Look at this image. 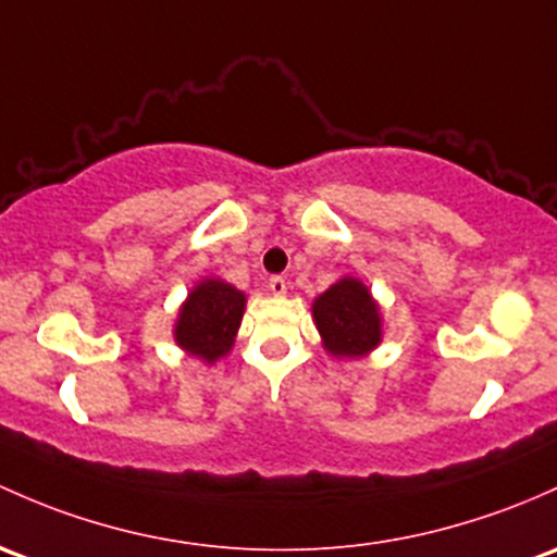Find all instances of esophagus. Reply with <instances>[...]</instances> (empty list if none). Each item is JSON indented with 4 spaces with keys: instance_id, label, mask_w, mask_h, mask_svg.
<instances>
[{
    "instance_id": "esophagus-1",
    "label": "esophagus",
    "mask_w": 557,
    "mask_h": 557,
    "mask_svg": "<svg viewBox=\"0 0 557 557\" xmlns=\"http://www.w3.org/2000/svg\"><path fill=\"white\" fill-rule=\"evenodd\" d=\"M269 290H272V296H285V294H288V280L272 277V280H269Z\"/></svg>"
}]
</instances>
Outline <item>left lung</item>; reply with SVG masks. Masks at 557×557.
I'll return each instance as SVG.
<instances>
[{
  "instance_id": "1",
  "label": "left lung",
  "mask_w": 557,
  "mask_h": 557,
  "mask_svg": "<svg viewBox=\"0 0 557 557\" xmlns=\"http://www.w3.org/2000/svg\"><path fill=\"white\" fill-rule=\"evenodd\" d=\"M323 349L336 360H360L384 338L382 307L360 277L344 274L312 301Z\"/></svg>"
}]
</instances>
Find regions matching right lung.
Masks as SVG:
<instances>
[{
	"instance_id": "obj_1",
	"label": "right lung",
	"mask_w": 557,
	"mask_h": 557,
	"mask_svg": "<svg viewBox=\"0 0 557 557\" xmlns=\"http://www.w3.org/2000/svg\"><path fill=\"white\" fill-rule=\"evenodd\" d=\"M243 290L221 277H202L178 307L173 338L178 349L213 366L232 352L245 314Z\"/></svg>"
}]
</instances>
